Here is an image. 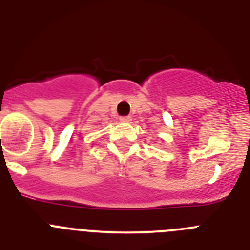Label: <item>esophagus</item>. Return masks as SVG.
Wrapping results in <instances>:
<instances>
[{"instance_id":"esophagus-1","label":"esophagus","mask_w":250,"mask_h":250,"mask_svg":"<svg viewBox=\"0 0 250 250\" xmlns=\"http://www.w3.org/2000/svg\"><path fill=\"white\" fill-rule=\"evenodd\" d=\"M131 116H123V118H120L121 123H131Z\"/></svg>"}]
</instances>
